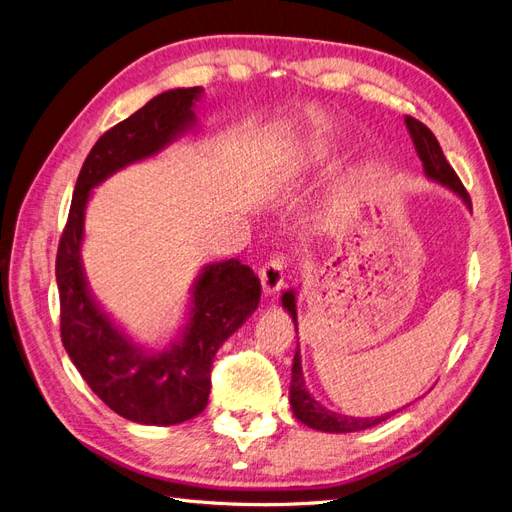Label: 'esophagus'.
<instances>
[{"label": "esophagus", "instance_id": "1", "mask_svg": "<svg viewBox=\"0 0 512 512\" xmlns=\"http://www.w3.org/2000/svg\"><path fill=\"white\" fill-rule=\"evenodd\" d=\"M284 271H286V262L280 256L271 258L269 262L262 265L258 275H260L262 290H265V294H269V297L284 286Z\"/></svg>", "mask_w": 512, "mask_h": 512}]
</instances>
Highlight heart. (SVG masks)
Segmentation results:
<instances>
[{"mask_svg": "<svg viewBox=\"0 0 512 512\" xmlns=\"http://www.w3.org/2000/svg\"><path fill=\"white\" fill-rule=\"evenodd\" d=\"M324 158H327V147H324L322 143H309L307 147H303L297 156H294V160L290 162L288 166V175L290 177H301L305 175L307 170L316 168L318 164L324 162Z\"/></svg>", "mask_w": 512, "mask_h": 512, "instance_id": "1", "label": "heart"}]
</instances>
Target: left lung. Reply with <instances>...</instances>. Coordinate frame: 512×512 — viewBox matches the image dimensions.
<instances>
[{"mask_svg":"<svg viewBox=\"0 0 512 512\" xmlns=\"http://www.w3.org/2000/svg\"><path fill=\"white\" fill-rule=\"evenodd\" d=\"M404 121H406V128H408L410 138L414 143L416 156L421 158V162H423L425 177L444 185L446 190H451L455 196H459L463 200V205L472 209L470 196H468L466 188L461 185L459 177L455 175V170L451 168V164L446 162L438 138L433 136V132L427 126H423L421 121H416L414 117H406ZM282 307L290 314V318L294 322V329H297V292L286 290L282 294ZM290 408H292V414L297 416L303 425L318 429V431H327V433H350V431L369 429V427H374V425L386 421V418H391V414H393V412H386L382 416L359 418V416H346V414L331 412L329 408H324L320 401L307 391L299 348H297V352H294V359H292Z\"/></svg>","mask_w":512,"mask_h":512,"instance_id":"8db88e82","label":"left lung"}]
</instances>
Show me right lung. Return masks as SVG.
<instances>
[{
    "label": "right lung",
    "mask_w": 512,
    "mask_h": 512,
    "mask_svg": "<svg viewBox=\"0 0 512 512\" xmlns=\"http://www.w3.org/2000/svg\"><path fill=\"white\" fill-rule=\"evenodd\" d=\"M203 94V87L168 89L98 138L76 179L57 250L61 342L89 389L141 425H177L205 410L215 352L256 312L260 280L237 258L205 265L192 284L177 339L160 350L147 348L104 312L87 284L81 256L85 209L102 181L196 130Z\"/></svg>",
    "instance_id": "right-lung-1"
}]
</instances>
